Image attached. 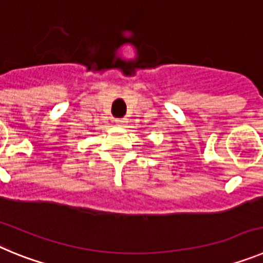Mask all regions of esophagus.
<instances>
[{
  "mask_svg": "<svg viewBox=\"0 0 263 263\" xmlns=\"http://www.w3.org/2000/svg\"><path fill=\"white\" fill-rule=\"evenodd\" d=\"M116 124H117L118 126H124V125L126 124V120H125V118H117V120H116Z\"/></svg>",
  "mask_w": 263,
  "mask_h": 263,
  "instance_id": "34e87169",
  "label": "esophagus"
}]
</instances>
